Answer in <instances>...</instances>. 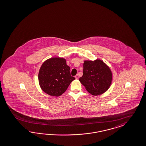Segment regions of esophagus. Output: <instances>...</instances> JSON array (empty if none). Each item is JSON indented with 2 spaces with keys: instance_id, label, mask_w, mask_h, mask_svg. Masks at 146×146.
<instances>
[{
  "instance_id": "1",
  "label": "esophagus",
  "mask_w": 146,
  "mask_h": 146,
  "mask_svg": "<svg viewBox=\"0 0 146 146\" xmlns=\"http://www.w3.org/2000/svg\"><path fill=\"white\" fill-rule=\"evenodd\" d=\"M75 77L76 79H78V75H76Z\"/></svg>"
}]
</instances>
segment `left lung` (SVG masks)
I'll list each match as a JSON object with an SVG mask.
<instances>
[{"label": "left lung", "instance_id": "left-lung-1", "mask_svg": "<svg viewBox=\"0 0 146 146\" xmlns=\"http://www.w3.org/2000/svg\"><path fill=\"white\" fill-rule=\"evenodd\" d=\"M79 81L92 95L97 96L106 92L110 86L112 73L102 60H85L83 76Z\"/></svg>", "mask_w": 146, "mask_h": 146}]
</instances>
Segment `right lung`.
<instances>
[{
	"label": "right lung",
	"mask_w": 146,
	"mask_h": 146,
	"mask_svg": "<svg viewBox=\"0 0 146 146\" xmlns=\"http://www.w3.org/2000/svg\"><path fill=\"white\" fill-rule=\"evenodd\" d=\"M75 78L71 76L70 67L64 58L54 57L45 60L38 74L43 91L50 96H59L66 90Z\"/></svg>",
	"instance_id": "1"
}]
</instances>
